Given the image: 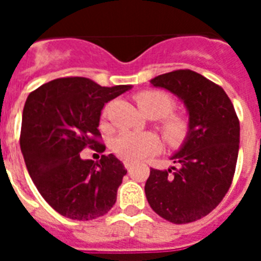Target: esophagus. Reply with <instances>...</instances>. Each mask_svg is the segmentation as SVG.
Listing matches in <instances>:
<instances>
[{
	"mask_svg": "<svg viewBox=\"0 0 261 261\" xmlns=\"http://www.w3.org/2000/svg\"><path fill=\"white\" fill-rule=\"evenodd\" d=\"M133 165H135V163L130 162V161H124V166H125L126 170H130V168L133 167Z\"/></svg>",
	"mask_w": 261,
	"mask_h": 261,
	"instance_id": "1",
	"label": "esophagus"
}]
</instances>
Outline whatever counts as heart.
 Here are the masks:
<instances>
[{"mask_svg": "<svg viewBox=\"0 0 261 261\" xmlns=\"http://www.w3.org/2000/svg\"><path fill=\"white\" fill-rule=\"evenodd\" d=\"M138 108L145 116L162 118V130L171 145H180L186 140L190 124L180 115H168L174 108L172 99L163 91L147 90L136 96ZM112 149L120 158L137 162L161 149V140L154 133L124 132L112 142Z\"/></svg>", "mask_w": 261, "mask_h": 261, "instance_id": "1", "label": "heart"}]
</instances>
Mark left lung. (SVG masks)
Returning <instances> with one entry per match:
<instances>
[{
	"label": "left lung",
	"instance_id": "8db88e82",
	"mask_svg": "<svg viewBox=\"0 0 261 261\" xmlns=\"http://www.w3.org/2000/svg\"><path fill=\"white\" fill-rule=\"evenodd\" d=\"M180 99L190 130L170 159L172 172L151 168L145 184L147 202L172 223H188L211 213L231 186L241 128L234 106L222 87L192 70H175L150 80Z\"/></svg>",
	"mask_w": 261,
	"mask_h": 261
}]
</instances>
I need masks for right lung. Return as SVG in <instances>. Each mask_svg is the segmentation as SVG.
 Returning <instances> with one entry per match:
<instances>
[{
	"label": "right lung",
	"mask_w": 261,
	"mask_h": 261,
	"mask_svg": "<svg viewBox=\"0 0 261 261\" xmlns=\"http://www.w3.org/2000/svg\"><path fill=\"white\" fill-rule=\"evenodd\" d=\"M130 89V85L103 87L90 78L69 77L41 85L27 96L20 150L38 191L61 216L91 221L116 202L126 174L123 162L114 154L94 162L80 153L87 145L105 151L94 138L100 136L103 107Z\"/></svg>",
	"instance_id": "right-lung-1"
}]
</instances>
